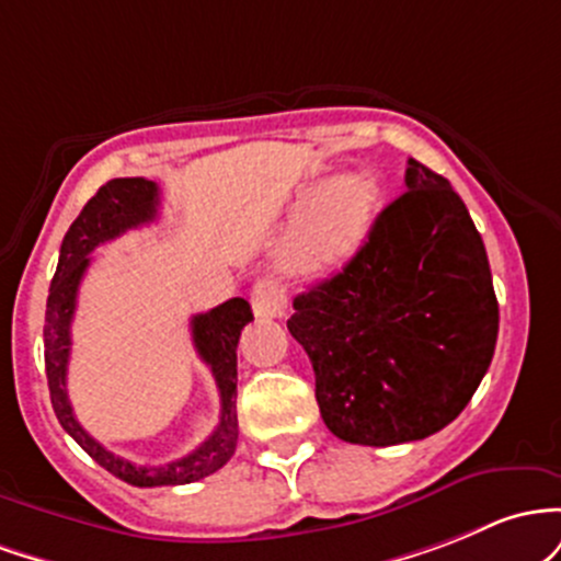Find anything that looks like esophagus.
<instances>
[{"label":"esophagus","instance_id":"34e87169","mask_svg":"<svg viewBox=\"0 0 561 561\" xmlns=\"http://www.w3.org/2000/svg\"><path fill=\"white\" fill-rule=\"evenodd\" d=\"M283 307H286V299H283V291L273 280L264 278L254 283V288H251V310H254L256 318H280Z\"/></svg>","mask_w":561,"mask_h":561}]
</instances>
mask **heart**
I'll return each mask as SVG.
<instances>
[{
    "instance_id": "b5f03b06",
    "label": "heart",
    "mask_w": 561,
    "mask_h": 561,
    "mask_svg": "<svg viewBox=\"0 0 561 561\" xmlns=\"http://www.w3.org/2000/svg\"><path fill=\"white\" fill-rule=\"evenodd\" d=\"M383 191L374 174H339L307 193V211L283 249L299 278H325L360 251L379 217Z\"/></svg>"
}]
</instances>
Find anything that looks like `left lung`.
Masks as SVG:
<instances>
[{
    "mask_svg": "<svg viewBox=\"0 0 561 561\" xmlns=\"http://www.w3.org/2000/svg\"><path fill=\"white\" fill-rule=\"evenodd\" d=\"M405 187L342 273L294 299L288 320L312 363L320 416L352 445L387 448L448 426L499 339L493 275L467 204L416 159Z\"/></svg>",
    "mask_w": 561,
    "mask_h": 561,
    "instance_id": "obj_1",
    "label": "left lung"
}]
</instances>
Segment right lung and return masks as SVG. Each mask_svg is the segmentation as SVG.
<instances>
[{
	"instance_id": "right-lung-1",
	"label": "right lung",
	"mask_w": 561,
	"mask_h": 561,
	"mask_svg": "<svg viewBox=\"0 0 561 561\" xmlns=\"http://www.w3.org/2000/svg\"><path fill=\"white\" fill-rule=\"evenodd\" d=\"M159 185L145 178H116L105 182L87 206L73 219L60 247L58 270L49 283L47 312H44V365H47L49 400L60 426L71 434L103 469L135 488H161V484H187L204 480L230 461L238 445V413H236V383H238V339L243 325L254 320L247 299L236 297L209 312L193 314V344L198 357L211 368L219 389V424L196 450L187 453L163 467H137L127 458L105 450L98 439L84 432L73 416L68 400L66 376L71 357V320L77 312V297L81 278L90 267V254L100 243L113 241L122 232L153 222L159 214Z\"/></svg>"
}]
</instances>
